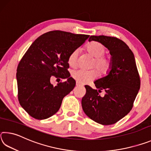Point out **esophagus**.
Wrapping results in <instances>:
<instances>
[{
    "mask_svg": "<svg viewBox=\"0 0 151 151\" xmlns=\"http://www.w3.org/2000/svg\"><path fill=\"white\" fill-rule=\"evenodd\" d=\"M76 85L78 86H81V84H80V83H78V82H76Z\"/></svg>",
    "mask_w": 151,
    "mask_h": 151,
    "instance_id": "1",
    "label": "esophagus"
}]
</instances>
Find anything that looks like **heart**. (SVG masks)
Masks as SVG:
<instances>
[{
    "mask_svg": "<svg viewBox=\"0 0 151 151\" xmlns=\"http://www.w3.org/2000/svg\"><path fill=\"white\" fill-rule=\"evenodd\" d=\"M88 54L94 57V59L92 68H96L101 75H105L111 69L112 61L109 56L104 55L106 52V47L102 43L96 41L89 42L86 47ZM78 50L71 52L68 58V63L71 67H76L78 65ZM99 75L96 69L85 70L82 69L75 70L71 73L72 77L80 84L88 83L94 80Z\"/></svg>",
    "mask_w": 151,
    "mask_h": 151,
    "instance_id": "b5f03b06",
    "label": "heart"
}]
</instances>
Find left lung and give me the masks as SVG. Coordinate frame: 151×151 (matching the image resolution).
Listing matches in <instances>:
<instances>
[{"label": "left lung", "mask_w": 151, "mask_h": 151, "mask_svg": "<svg viewBox=\"0 0 151 151\" xmlns=\"http://www.w3.org/2000/svg\"><path fill=\"white\" fill-rule=\"evenodd\" d=\"M89 41L103 44L110 50L112 65L108 75L94 82L97 89L86 85L82 107L89 118L97 123H116L131 111L139 91L140 79L132 50L122 40L108 36H91ZM104 90L103 97L99 93Z\"/></svg>", "instance_id": "obj_1"}]
</instances>
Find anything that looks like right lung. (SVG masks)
<instances>
[{
    "label": "right lung",
    "mask_w": 151,
    "mask_h": 151,
    "mask_svg": "<svg viewBox=\"0 0 151 151\" xmlns=\"http://www.w3.org/2000/svg\"><path fill=\"white\" fill-rule=\"evenodd\" d=\"M88 37L52 30L40 36L30 45L17 70L18 99L30 116L46 119L59 110L64 97L76 85L68 71V57ZM52 76L68 81L54 86L50 81Z\"/></svg>",
    "instance_id": "obj_1"
}]
</instances>
